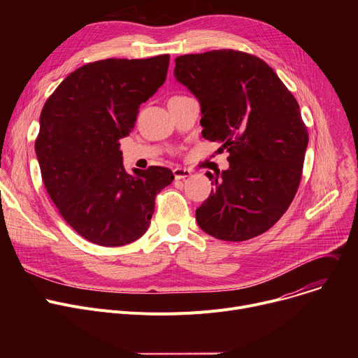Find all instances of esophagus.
Returning <instances> with one entry per match:
<instances>
[{"mask_svg": "<svg viewBox=\"0 0 358 358\" xmlns=\"http://www.w3.org/2000/svg\"><path fill=\"white\" fill-rule=\"evenodd\" d=\"M173 174H174V177H176V180H182V178H187V177H190L192 176V171L189 168H181V166H177L174 171H173Z\"/></svg>", "mask_w": 358, "mask_h": 358, "instance_id": "34e87169", "label": "esophagus"}]
</instances>
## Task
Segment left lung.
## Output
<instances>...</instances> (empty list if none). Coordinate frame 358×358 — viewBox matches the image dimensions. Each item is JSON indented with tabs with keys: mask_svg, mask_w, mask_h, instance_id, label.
Wrapping results in <instances>:
<instances>
[{
	"mask_svg": "<svg viewBox=\"0 0 358 358\" xmlns=\"http://www.w3.org/2000/svg\"><path fill=\"white\" fill-rule=\"evenodd\" d=\"M174 75L200 101L203 138L229 152V169L208 174L199 227L232 242L264 234L302 180L309 135L294 96L264 61L234 49L178 56Z\"/></svg>",
	"mask_w": 358,
	"mask_h": 358,
	"instance_id": "8db88e82",
	"label": "left lung"
}]
</instances>
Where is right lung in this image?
I'll return each instance as SVG.
<instances>
[{"label":"right lung","mask_w":358,"mask_h":358,"mask_svg":"<svg viewBox=\"0 0 358 358\" xmlns=\"http://www.w3.org/2000/svg\"><path fill=\"white\" fill-rule=\"evenodd\" d=\"M169 55L103 59L71 72L46 100L34 149L42 180L61 216L87 241L120 247L149 228L157 194L174 180L165 166L122 164L139 106L166 78Z\"/></svg>","instance_id":"obj_1"}]
</instances>
